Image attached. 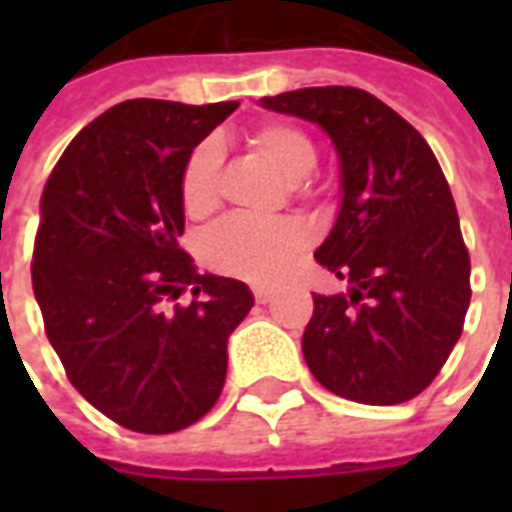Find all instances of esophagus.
I'll use <instances>...</instances> for the list:
<instances>
[{
  "label": "esophagus",
  "mask_w": 512,
  "mask_h": 512,
  "mask_svg": "<svg viewBox=\"0 0 512 512\" xmlns=\"http://www.w3.org/2000/svg\"><path fill=\"white\" fill-rule=\"evenodd\" d=\"M255 299H257V304H268V301L274 299V290H271V288H255Z\"/></svg>",
  "instance_id": "esophagus-1"
}]
</instances>
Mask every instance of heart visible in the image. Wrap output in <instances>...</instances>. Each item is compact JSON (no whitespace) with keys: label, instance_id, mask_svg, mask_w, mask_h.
<instances>
[{"label":"heart","instance_id":"1","mask_svg":"<svg viewBox=\"0 0 512 512\" xmlns=\"http://www.w3.org/2000/svg\"><path fill=\"white\" fill-rule=\"evenodd\" d=\"M252 145L290 186H299L301 180L310 178L318 164V153L310 136L288 123L260 126L252 134ZM219 169H222V147L216 139H205L191 150L186 167L180 172V200L189 216H208L216 208ZM304 246H307V230L299 222L224 219L202 235L200 257L205 266L219 274L268 285L285 277V271L304 252Z\"/></svg>","mask_w":512,"mask_h":512}]
</instances>
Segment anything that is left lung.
I'll list each match as a JSON object with an SVG mask.
<instances>
[{
	"label": "left lung",
	"mask_w": 512,
	"mask_h": 512,
	"mask_svg": "<svg viewBox=\"0 0 512 512\" xmlns=\"http://www.w3.org/2000/svg\"><path fill=\"white\" fill-rule=\"evenodd\" d=\"M260 106L315 123L340 161V211L315 260L351 288L315 296L307 367L345 400L406 403L439 376L472 299L439 161L417 128L356 87H304Z\"/></svg>",
	"instance_id": "left-lung-1"
}]
</instances>
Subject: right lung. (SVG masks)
<instances>
[{"label":"right lung","instance_id":"1","mask_svg":"<svg viewBox=\"0 0 512 512\" xmlns=\"http://www.w3.org/2000/svg\"><path fill=\"white\" fill-rule=\"evenodd\" d=\"M238 101L136 98L82 128L40 200L32 290L71 384L136 433H175L219 400L244 282L180 249V172ZM186 289L192 304L172 305Z\"/></svg>","mask_w":512,"mask_h":512}]
</instances>
